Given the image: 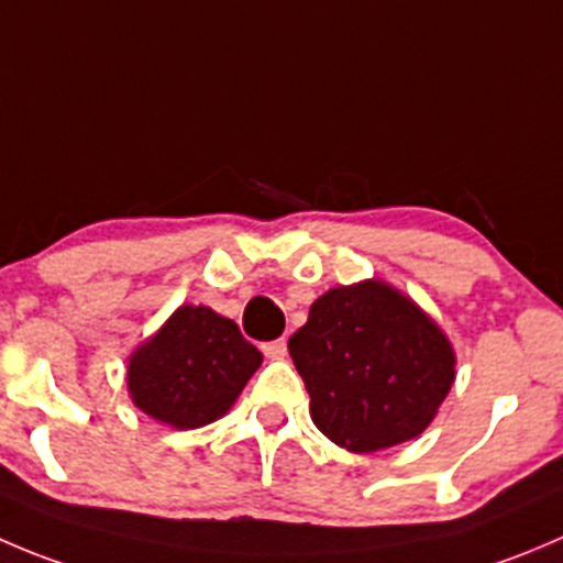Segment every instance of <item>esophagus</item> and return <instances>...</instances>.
Listing matches in <instances>:
<instances>
[{"mask_svg":"<svg viewBox=\"0 0 563 563\" xmlns=\"http://www.w3.org/2000/svg\"><path fill=\"white\" fill-rule=\"evenodd\" d=\"M264 354L269 360H283L288 354V343H286V338H277V341H269V343H264Z\"/></svg>","mask_w":563,"mask_h":563,"instance_id":"esophagus-1","label":"esophagus"}]
</instances>
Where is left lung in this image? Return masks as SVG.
I'll return each instance as SVG.
<instances>
[{"label":"left lung","instance_id":"8db88e82","mask_svg":"<svg viewBox=\"0 0 563 563\" xmlns=\"http://www.w3.org/2000/svg\"><path fill=\"white\" fill-rule=\"evenodd\" d=\"M288 352L316 429L352 454L423 434L456 379L443 327L379 277L321 294Z\"/></svg>","mask_w":563,"mask_h":563}]
</instances>
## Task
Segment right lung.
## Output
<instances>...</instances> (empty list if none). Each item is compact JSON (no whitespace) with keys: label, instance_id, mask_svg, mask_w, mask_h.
<instances>
[{"label":"right lung","instance_id":"1","mask_svg":"<svg viewBox=\"0 0 563 563\" xmlns=\"http://www.w3.org/2000/svg\"><path fill=\"white\" fill-rule=\"evenodd\" d=\"M261 363L264 354L236 321L206 305H181L129 354L125 385L140 412L184 432L222 418Z\"/></svg>","mask_w":563,"mask_h":563}]
</instances>
